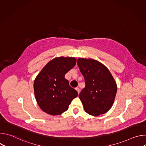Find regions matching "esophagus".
<instances>
[{"instance_id": "esophagus-1", "label": "esophagus", "mask_w": 146, "mask_h": 146, "mask_svg": "<svg viewBox=\"0 0 146 146\" xmlns=\"http://www.w3.org/2000/svg\"><path fill=\"white\" fill-rule=\"evenodd\" d=\"M75 89H76V90L77 91L78 94H79V93H80V88H79L78 87H76Z\"/></svg>"}]
</instances>
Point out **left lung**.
Listing matches in <instances>:
<instances>
[{"instance_id": "1", "label": "left lung", "mask_w": 146, "mask_h": 146, "mask_svg": "<svg viewBox=\"0 0 146 146\" xmlns=\"http://www.w3.org/2000/svg\"><path fill=\"white\" fill-rule=\"evenodd\" d=\"M77 65L85 80L86 87L78 96L86 112L95 116L108 112L113 106L117 90L110 71L93 59L80 58Z\"/></svg>"}]
</instances>
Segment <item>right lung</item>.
Returning a JSON list of instances; mask_svg holds the SVG:
<instances>
[{"label":"right lung","mask_w":146,"mask_h":146,"mask_svg":"<svg viewBox=\"0 0 146 146\" xmlns=\"http://www.w3.org/2000/svg\"><path fill=\"white\" fill-rule=\"evenodd\" d=\"M76 64L74 57H58L42 69L34 81V93L40 108L56 115L66 111L78 92L69 86L65 75Z\"/></svg>","instance_id":"right-lung-1"}]
</instances>
